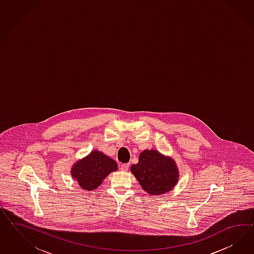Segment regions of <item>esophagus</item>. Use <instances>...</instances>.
Listing matches in <instances>:
<instances>
[{"mask_svg": "<svg viewBox=\"0 0 254 254\" xmlns=\"http://www.w3.org/2000/svg\"><path fill=\"white\" fill-rule=\"evenodd\" d=\"M128 169H129V164H122L120 167V169L123 171H127Z\"/></svg>", "mask_w": 254, "mask_h": 254, "instance_id": "obj_1", "label": "esophagus"}]
</instances>
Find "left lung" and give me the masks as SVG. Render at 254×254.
<instances>
[{
  "label": "left lung",
  "mask_w": 254,
  "mask_h": 254,
  "mask_svg": "<svg viewBox=\"0 0 254 254\" xmlns=\"http://www.w3.org/2000/svg\"><path fill=\"white\" fill-rule=\"evenodd\" d=\"M131 173L142 189L151 195H160L171 191L178 184L180 173L175 160L156 150H144Z\"/></svg>",
  "instance_id": "obj_1"
}]
</instances>
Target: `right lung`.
<instances>
[{"mask_svg":"<svg viewBox=\"0 0 254 254\" xmlns=\"http://www.w3.org/2000/svg\"><path fill=\"white\" fill-rule=\"evenodd\" d=\"M117 169V164L114 159L98 150H94L73 164L70 169V175L82 189L92 191L102 184L110 173Z\"/></svg>","mask_w":254,"mask_h":254,"instance_id":"right-lung-1","label":"right lung"}]
</instances>
